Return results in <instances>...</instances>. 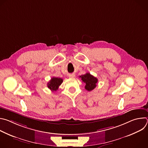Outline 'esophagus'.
I'll use <instances>...</instances> for the list:
<instances>
[{
  "mask_svg": "<svg viewBox=\"0 0 148 148\" xmlns=\"http://www.w3.org/2000/svg\"><path fill=\"white\" fill-rule=\"evenodd\" d=\"M75 75L74 74H71L69 75V78H75Z\"/></svg>",
  "mask_w": 148,
  "mask_h": 148,
  "instance_id": "obj_1",
  "label": "esophagus"
}]
</instances>
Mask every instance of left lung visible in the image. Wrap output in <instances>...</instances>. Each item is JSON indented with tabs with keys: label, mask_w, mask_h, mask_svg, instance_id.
I'll return each mask as SVG.
<instances>
[{
	"label": "left lung",
	"mask_w": 148,
	"mask_h": 148,
	"mask_svg": "<svg viewBox=\"0 0 148 148\" xmlns=\"http://www.w3.org/2000/svg\"><path fill=\"white\" fill-rule=\"evenodd\" d=\"M81 78L82 82L86 84L85 89L88 91L93 90L97 86V83L98 82V79L90 74V73H87L86 74L79 76Z\"/></svg>",
	"instance_id": "left-lung-1"
}]
</instances>
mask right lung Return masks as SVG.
Wrapping results in <instances>:
<instances>
[{"label": "right lung", "mask_w": 148, "mask_h": 148, "mask_svg": "<svg viewBox=\"0 0 148 148\" xmlns=\"http://www.w3.org/2000/svg\"><path fill=\"white\" fill-rule=\"evenodd\" d=\"M63 81V79L61 78L53 77L50 81L47 83L48 88L52 91H56L59 86L61 85Z\"/></svg>", "instance_id": "1"}]
</instances>
